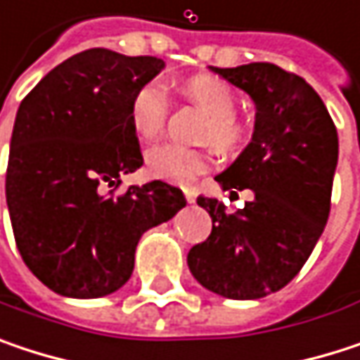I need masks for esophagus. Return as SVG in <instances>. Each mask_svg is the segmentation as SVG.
I'll list each match as a JSON object with an SVG mask.
<instances>
[{
  "mask_svg": "<svg viewBox=\"0 0 360 360\" xmlns=\"http://www.w3.org/2000/svg\"><path fill=\"white\" fill-rule=\"evenodd\" d=\"M183 193H185V200H187L189 204H191V202H195V189H193V187H185V189H183Z\"/></svg>",
  "mask_w": 360,
  "mask_h": 360,
  "instance_id": "34e87169",
  "label": "esophagus"
}]
</instances>
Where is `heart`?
Segmentation results:
<instances>
[{"instance_id": "obj_1", "label": "heart", "mask_w": 360, "mask_h": 360, "mask_svg": "<svg viewBox=\"0 0 360 360\" xmlns=\"http://www.w3.org/2000/svg\"><path fill=\"white\" fill-rule=\"evenodd\" d=\"M185 96L208 112L210 122L206 127V139L223 152H236L246 141V124L236 116V94L217 77H195L183 85ZM169 116V94L160 81H148L139 85L129 104V120L135 135L143 141L156 139ZM150 175L171 183H191L210 167V156L202 150H191L175 143L152 148L146 156Z\"/></svg>"}]
</instances>
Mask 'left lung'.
<instances>
[{
  "mask_svg": "<svg viewBox=\"0 0 360 360\" xmlns=\"http://www.w3.org/2000/svg\"><path fill=\"white\" fill-rule=\"evenodd\" d=\"M210 68L256 104L252 141L217 177L223 189H252L254 198L227 212L217 198L200 195L212 231L189 250L187 264L206 290L256 300L285 288L323 233L338 131L323 100L294 72L269 62Z\"/></svg>",
  "mask_w": 360,
  "mask_h": 360,
  "instance_id": "1",
  "label": "left lung"
}]
</instances>
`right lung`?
I'll use <instances>...</instances> for the list:
<instances>
[{
	"mask_svg": "<svg viewBox=\"0 0 360 360\" xmlns=\"http://www.w3.org/2000/svg\"><path fill=\"white\" fill-rule=\"evenodd\" d=\"M162 68L154 56L94 47L64 60L20 102L6 202L25 264L60 296L122 288L143 231L185 206L183 191L165 181L118 193L120 175L143 165L131 98Z\"/></svg>",
	"mask_w": 360,
	"mask_h": 360,
	"instance_id": "obj_1",
	"label": "right lung"
}]
</instances>
